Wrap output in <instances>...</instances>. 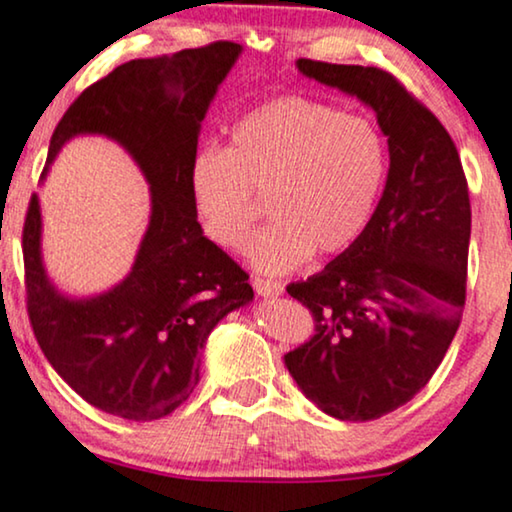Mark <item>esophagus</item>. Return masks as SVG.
Listing matches in <instances>:
<instances>
[{"mask_svg": "<svg viewBox=\"0 0 512 512\" xmlns=\"http://www.w3.org/2000/svg\"><path fill=\"white\" fill-rule=\"evenodd\" d=\"M251 286H254V291L263 298H277V296H282V293H284L282 282H272V279H263V277H254Z\"/></svg>", "mask_w": 512, "mask_h": 512, "instance_id": "34e87169", "label": "esophagus"}]
</instances>
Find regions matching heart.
<instances>
[{
  "mask_svg": "<svg viewBox=\"0 0 512 512\" xmlns=\"http://www.w3.org/2000/svg\"><path fill=\"white\" fill-rule=\"evenodd\" d=\"M389 170L387 139L366 116L303 95L247 111L228 149L195 156L188 186L200 228L223 249H242L268 198L272 221L249 242L254 268L282 275L312 254L354 247L373 219Z\"/></svg>",
  "mask_w": 512,
  "mask_h": 512,
  "instance_id": "heart-1",
  "label": "heart"
}]
</instances>
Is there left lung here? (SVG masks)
<instances>
[{
  "label": "left lung",
  "instance_id": "1",
  "mask_svg": "<svg viewBox=\"0 0 512 512\" xmlns=\"http://www.w3.org/2000/svg\"><path fill=\"white\" fill-rule=\"evenodd\" d=\"M296 67L375 111L389 174L359 242L286 286L314 335L284 356L300 391L342 422L394 412L426 387L461 324L471 200L443 123L377 67L300 58Z\"/></svg>",
  "mask_w": 512,
  "mask_h": 512
}]
</instances>
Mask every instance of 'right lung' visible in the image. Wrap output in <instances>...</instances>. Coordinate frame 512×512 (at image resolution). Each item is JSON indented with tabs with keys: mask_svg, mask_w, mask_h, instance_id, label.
<instances>
[{
	"mask_svg": "<svg viewBox=\"0 0 512 512\" xmlns=\"http://www.w3.org/2000/svg\"><path fill=\"white\" fill-rule=\"evenodd\" d=\"M242 46L214 41L130 60L76 97L48 146L53 163L76 135H104L130 153L151 191V216L123 282L88 298L55 289L41 261V209L23 228L27 312L62 380L102 412L153 422L200 382V349L214 326L254 300L249 275L202 233L188 172L200 123Z\"/></svg>",
	"mask_w": 512,
	"mask_h": 512,
	"instance_id": "add662e5",
	"label": "right lung"
}]
</instances>
